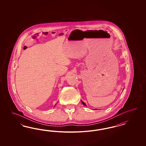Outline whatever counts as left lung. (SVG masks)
I'll list each match as a JSON object with an SVG mask.
<instances>
[{
	"mask_svg": "<svg viewBox=\"0 0 146 146\" xmlns=\"http://www.w3.org/2000/svg\"><path fill=\"white\" fill-rule=\"evenodd\" d=\"M81 102H82V104H84V106H86V104L84 103V102H83L82 101H81Z\"/></svg>",
	"mask_w": 146,
	"mask_h": 146,
	"instance_id": "1",
	"label": "left lung"
}]
</instances>
